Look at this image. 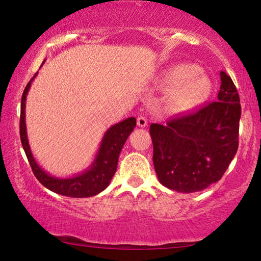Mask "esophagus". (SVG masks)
<instances>
[{
	"instance_id": "esophagus-1",
	"label": "esophagus",
	"mask_w": 261,
	"mask_h": 261,
	"mask_svg": "<svg viewBox=\"0 0 261 261\" xmlns=\"http://www.w3.org/2000/svg\"><path fill=\"white\" fill-rule=\"evenodd\" d=\"M137 123H138L139 127L144 128V127L147 126V120H146V117H144V116H139L137 119Z\"/></svg>"
}]
</instances>
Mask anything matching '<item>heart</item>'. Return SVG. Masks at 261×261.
<instances>
[{"mask_svg":"<svg viewBox=\"0 0 261 261\" xmlns=\"http://www.w3.org/2000/svg\"><path fill=\"white\" fill-rule=\"evenodd\" d=\"M195 64H178L166 71L164 84L171 89L167 106L172 112L192 108L205 101L212 91V81Z\"/></svg>","mask_w":261,"mask_h":261,"instance_id":"obj_1","label":"heart"}]
</instances>
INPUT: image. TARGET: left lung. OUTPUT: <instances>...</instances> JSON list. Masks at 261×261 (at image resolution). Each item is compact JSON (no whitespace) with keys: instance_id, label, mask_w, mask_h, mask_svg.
Masks as SVG:
<instances>
[{"instance_id":"left-lung-1","label":"left lung","mask_w":261,"mask_h":261,"mask_svg":"<svg viewBox=\"0 0 261 261\" xmlns=\"http://www.w3.org/2000/svg\"><path fill=\"white\" fill-rule=\"evenodd\" d=\"M217 102L171 120L152 123L153 164L160 183L190 194L222 178L237 154L240 98L231 78L221 71Z\"/></svg>"}]
</instances>
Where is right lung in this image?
<instances>
[{
    "instance_id": "right-lung-1",
    "label": "right lung",
    "mask_w": 261,
    "mask_h": 261,
    "mask_svg": "<svg viewBox=\"0 0 261 261\" xmlns=\"http://www.w3.org/2000/svg\"><path fill=\"white\" fill-rule=\"evenodd\" d=\"M44 63L45 60L42 62V64ZM37 74L38 72L34 74L33 78L28 82L26 88H24L22 98H21L20 116L21 142H22V147L27 155L28 162H30L32 170H33V173L45 188L56 192V194L76 198L91 197V196L99 194V192H102L105 189H107V187L110 184V180H112L114 174H115L120 153L122 151V147L127 140V138L129 137L132 132L134 130L135 126H137V120H135V117H128V119L109 127L106 130L105 135H103L94 160H92V163L83 172L65 178L52 176V174L46 172L39 165L37 160H35L27 137L26 99L32 82L34 81Z\"/></svg>"
}]
</instances>
